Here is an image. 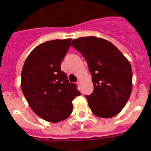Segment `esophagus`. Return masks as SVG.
Returning a JSON list of instances; mask_svg holds the SVG:
<instances>
[{"label":"esophagus","mask_w":151,"mask_h":151,"mask_svg":"<svg viewBox=\"0 0 151 151\" xmlns=\"http://www.w3.org/2000/svg\"><path fill=\"white\" fill-rule=\"evenodd\" d=\"M81 83V80H79H79L77 81V83L78 86H80Z\"/></svg>","instance_id":"34e87169"}]
</instances>
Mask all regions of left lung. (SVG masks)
Returning a JSON list of instances; mask_svg holds the SVG:
<instances>
[{
	"label": "left lung",
	"mask_w": 151,
	"mask_h": 151,
	"mask_svg": "<svg viewBox=\"0 0 151 151\" xmlns=\"http://www.w3.org/2000/svg\"><path fill=\"white\" fill-rule=\"evenodd\" d=\"M71 46L82 54L91 74L93 91L85 96L92 112L103 118L117 115L132 92L130 63L112 43L101 38L80 37Z\"/></svg>",
	"instance_id": "left-lung-1"
}]
</instances>
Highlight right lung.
Here are the masks:
<instances>
[{"label":"right lung","mask_w":151,"mask_h":151,"mask_svg":"<svg viewBox=\"0 0 151 151\" xmlns=\"http://www.w3.org/2000/svg\"><path fill=\"white\" fill-rule=\"evenodd\" d=\"M72 39L46 41L30 52L21 74V88L32 110L50 122L65 120L73 110L72 101L81 93L70 83L61 63Z\"/></svg>","instance_id":"right-lung-1"}]
</instances>
